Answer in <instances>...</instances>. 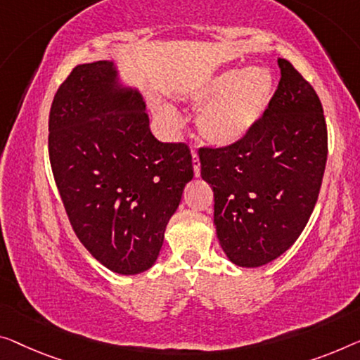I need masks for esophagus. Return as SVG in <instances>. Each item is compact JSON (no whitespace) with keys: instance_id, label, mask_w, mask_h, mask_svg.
<instances>
[{"instance_id":"1","label":"esophagus","mask_w":360,"mask_h":360,"mask_svg":"<svg viewBox=\"0 0 360 360\" xmlns=\"http://www.w3.org/2000/svg\"><path fill=\"white\" fill-rule=\"evenodd\" d=\"M192 165H194V174L200 176V160L197 157V152H192Z\"/></svg>"}]
</instances>
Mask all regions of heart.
<instances>
[{
    "label": "heart",
    "mask_w": 360,
    "mask_h": 360,
    "mask_svg": "<svg viewBox=\"0 0 360 360\" xmlns=\"http://www.w3.org/2000/svg\"><path fill=\"white\" fill-rule=\"evenodd\" d=\"M275 80L265 68L228 69L198 84L186 94L194 106H203L197 126L202 137L213 146H231L248 136L270 103ZM157 110L171 115L163 105Z\"/></svg>",
    "instance_id": "obj_1"
}]
</instances>
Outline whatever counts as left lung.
<instances>
[{
    "label": "left lung",
    "instance_id": "8db88e82",
    "mask_svg": "<svg viewBox=\"0 0 360 360\" xmlns=\"http://www.w3.org/2000/svg\"><path fill=\"white\" fill-rule=\"evenodd\" d=\"M278 64L276 92L248 136L198 148L219 244L239 266L265 265L296 243L317 203L328 155L317 92L291 63Z\"/></svg>",
    "mask_w": 360,
    "mask_h": 360
}]
</instances>
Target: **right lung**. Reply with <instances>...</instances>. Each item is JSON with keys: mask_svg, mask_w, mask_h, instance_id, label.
<instances>
[{"mask_svg": "<svg viewBox=\"0 0 360 360\" xmlns=\"http://www.w3.org/2000/svg\"><path fill=\"white\" fill-rule=\"evenodd\" d=\"M48 131L53 176L84 248L120 275L148 270L194 178L187 143L155 139L142 96L117 87L110 61L72 69Z\"/></svg>", "mask_w": 360, "mask_h": 360, "instance_id": "1", "label": "right lung"}]
</instances>
